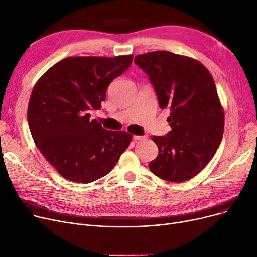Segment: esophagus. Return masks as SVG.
<instances>
[{
    "label": "esophagus",
    "mask_w": 257,
    "mask_h": 257,
    "mask_svg": "<svg viewBox=\"0 0 257 257\" xmlns=\"http://www.w3.org/2000/svg\"><path fill=\"white\" fill-rule=\"evenodd\" d=\"M147 137L146 136H138V135H134L133 136V139H134L135 141H138V140H143V139H146Z\"/></svg>",
    "instance_id": "1"
}]
</instances>
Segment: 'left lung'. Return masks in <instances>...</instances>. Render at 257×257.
I'll return each mask as SVG.
<instances>
[{
	"mask_svg": "<svg viewBox=\"0 0 257 257\" xmlns=\"http://www.w3.org/2000/svg\"><path fill=\"white\" fill-rule=\"evenodd\" d=\"M135 63L149 76L160 108L170 110L172 131L152 137L159 153L149 168L163 180L187 181L207 166L222 139L224 115L213 77L199 61L170 51L136 56Z\"/></svg>",
	"mask_w": 257,
	"mask_h": 257,
	"instance_id": "left-lung-1",
	"label": "left lung"
}]
</instances>
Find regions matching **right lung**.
I'll list each match as a JSON object with an SVG mask.
<instances>
[{"label":"right lung","instance_id":"add662e5","mask_svg":"<svg viewBox=\"0 0 257 257\" xmlns=\"http://www.w3.org/2000/svg\"><path fill=\"white\" fill-rule=\"evenodd\" d=\"M133 56L68 57L36 83L27 119L40 152L64 178L81 183L105 176L132 141L124 131H107L89 110L101 108L110 82L122 75Z\"/></svg>","mask_w":257,"mask_h":257}]
</instances>
